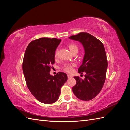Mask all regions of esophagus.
<instances>
[{
	"label": "esophagus",
	"mask_w": 130,
	"mask_h": 130,
	"mask_svg": "<svg viewBox=\"0 0 130 130\" xmlns=\"http://www.w3.org/2000/svg\"><path fill=\"white\" fill-rule=\"evenodd\" d=\"M67 76H68V78H70L72 77V76L70 75L69 74H68V75H67Z\"/></svg>",
	"instance_id": "34e87169"
}]
</instances>
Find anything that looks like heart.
<instances>
[{
  "label": "heart",
  "instance_id": "b5f03b06",
  "mask_svg": "<svg viewBox=\"0 0 130 130\" xmlns=\"http://www.w3.org/2000/svg\"><path fill=\"white\" fill-rule=\"evenodd\" d=\"M69 47V49L70 50V52H72L74 50H78V48L77 46L75 45V44H70L68 46ZM57 54H58V51L56 50L55 54V57H57ZM64 70H65L66 72H67V73H72L73 70V66H71L70 64H67L66 65L64 68H63Z\"/></svg>",
  "mask_w": 130,
  "mask_h": 130
}]
</instances>
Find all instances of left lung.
<instances>
[{
	"mask_svg": "<svg viewBox=\"0 0 130 130\" xmlns=\"http://www.w3.org/2000/svg\"><path fill=\"white\" fill-rule=\"evenodd\" d=\"M81 43L85 54L78 73L85 72V78L74 76L76 84L72 90L77 98L88 101L100 93L106 79L108 63L103 43L88 33L81 32L68 37ZM82 74V73H81Z\"/></svg>",
	"mask_w": 130,
	"mask_h": 130,
	"instance_id": "left-lung-1",
	"label": "left lung"
}]
</instances>
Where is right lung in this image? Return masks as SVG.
<instances>
[{
  "label": "right lung",
  "mask_w": 130,
  "mask_h": 130,
  "mask_svg": "<svg viewBox=\"0 0 130 130\" xmlns=\"http://www.w3.org/2000/svg\"><path fill=\"white\" fill-rule=\"evenodd\" d=\"M61 41L56 38H40L31 42L24 54L22 68L27 86L34 96L44 104L56 102L61 87L67 80V75L63 72L55 76L49 73Z\"/></svg>",
  "instance_id": "right-lung-1"
}]
</instances>
